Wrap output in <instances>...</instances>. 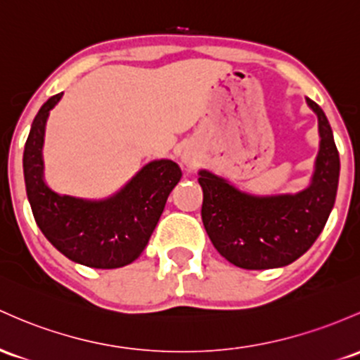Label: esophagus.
I'll return each mask as SVG.
<instances>
[{
  "instance_id": "esophagus-1",
  "label": "esophagus",
  "mask_w": 360,
  "mask_h": 360,
  "mask_svg": "<svg viewBox=\"0 0 360 360\" xmlns=\"http://www.w3.org/2000/svg\"><path fill=\"white\" fill-rule=\"evenodd\" d=\"M198 159L200 155L193 148H184L183 153H181V160H183L186 165H195L196 162H198Z\"/></svg>"
}]
</instances>
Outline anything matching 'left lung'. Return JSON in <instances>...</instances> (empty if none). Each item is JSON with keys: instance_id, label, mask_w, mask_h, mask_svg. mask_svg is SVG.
I'll return each mask as SVG.
<instances>
[{"instance_id": "left-lung-1", "label": "left lung", "mask_w": 360, "mask_h": 360, "mask_svg": "<svg viewBox=\"0 0 360 360\" xmlns=\"http://www.w3.org/2000/svg\"><path fill=\"white\" fill-rule=\"evenodd\" d=\"M318 116L319 150L309 186L299 193L252 195L201 169L205 231L215 250L246 270L287 266L309 250L325 229L337 198L340 157L323 109L306 97Z\"/></svg>"}]
</instances>
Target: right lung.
I'll return each mask as SVG.
<instances>
[{
	"instance_id": "right-lung-1",
	"label": "right lung",
	"mask_w": 360,
	"mask_h": 360,
	"mask_svg": "<svg viewBox=\"0 0 360 360\" xmlns=\"http://www.w3.org/2000/svg\"><path fill=\"white\" fill-rule=\"evenodd\" d=\"M53 96L39 109L23 150V177L34 219L46 239L66 258L90 268H121L148 244L165 201L179 183L176 162L152 160L120 191L104 200L75 198L53 191L44 181L46 122L61 101Z\"/></svg>"
}]
</instances>
